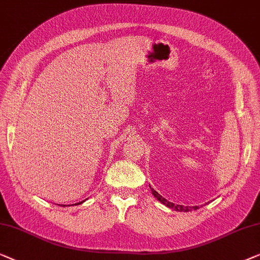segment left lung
<instances>
[{
    "label": "left lung",
    "instance_id": "left-lung-1",
    "mask_svg": "<svg viewBox=\"0 0 260 260\" xmlns=\"http://www.w3.org/2000/svg\"><path fill=\"white\" fill-rule=\"evenodd\" d=\"M151 191H152V193H153V196H154L155 198L159 200V202H161L164 205H166L167 207H170V208H174L175 211H180V212H188L189 210H192V208H194V210H197V208H198V206H193V207H191V206H182V205H174L173 203H170V202H167V200H166L165 198H162V197L160 196L158 192L154 191V189H153L152 187H151Z\"/></svg>",
    "mask_w": 260,
    "mask_h": 260
}]
</instances>
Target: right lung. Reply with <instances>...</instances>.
<instances>
[{"mask_svg":"<svg viewBox=\"0 0 260 260\" xmlns=\"http://www.w3.org/2000/svg\"><path fill=\"white\" fill-rule=\"evenodd\" d=\"M79 204H81V203H79Z\"/></svg>","mask_w":260,"mask_h":260,"instance_id":"obj_1","label":"right lung"}]
</instances>
